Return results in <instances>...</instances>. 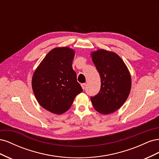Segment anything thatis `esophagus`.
<instances>
[{
  "mask_svg": "<svg viewBox=\"0 0 159 159\" xmlns=\"http://www.w3.org/2000/svg\"><path fill=\"white\" fill-rule=\"evenodd\" d=\"M81 87H82V88H83V89H85V87H86V84H85V83H84V84H81Z\"/></svg>",
  "mask_w": 159,
  "mask_h": 159,
  "instance_id": "obj_1",
  "label": "esophagus"
}]
</instances>
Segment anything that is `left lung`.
<instances>
[{
  "mask_svg": "<svg viewBox=\"0 0 159 159\" xmlns=\"http://www.w3.org/2000/svg\"><path fill=\"white\" fill-rule=\"evenodd\" d=\"M91 56L101 78L100 91L91 97V103L101 113H113L123 105L131 91L129 71L122 59L114 52L99 50Z\"/></svg>",
  "mask_w": 159,
  "mask_h": 159,
  "instance_id": "obj_1",
  "label": "left lung"
}]
</instances>
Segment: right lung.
<instances>
[{
    "mask_svg": "<svg viewBox=\"0 0 159 159\" xmlns=\"http://www.w3.org/2000/svg\"><path fill=\"white\" fill-rule=\"evenodd\" d=\"M74 57V52L69 48H54L34 73L32 85L38 102L53 113H65L83 91L72 68Z\"/></svg>",
    "mask_w": 159,
    "mask_h": 159,
    "instance_id": "right-lung-1",
    "label": "right lung"
}]
</instances>
